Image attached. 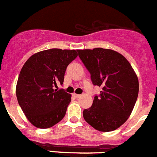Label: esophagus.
Masks as SVG:
<instances>
[{"label": "esophagus", "instance_id": "34e87169", "mask_svg": "<svg viewBox=\"0 0 157 157\" xmlns=\"http://www.w3.org/2000/svg\"><path fill=\"white\" fill-rule=\"evenodd\" d=\"M73 95H74L75 97H76V98H79V97L81 96V95H79V94H76V93L73 94Z\"/></svg>", "mask_w": 157, "mask_h": 157}]
</instances>
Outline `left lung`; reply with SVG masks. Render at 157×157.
<instances>
[{"label":"left lung","instance_id":"1","mask_svg":"<svg viewBox=\"0 0 157 157\" xmlns=\"http://www.w3.org/2000/svg\"><path fill=\"white\" fill-rule=\"evenodd\" d=\"M78 53L94 86L102 88L92 106L83 111L85 120L101 132L118 129L129 117L136 102V74L127 59L114 50L95 48L78 50Z\"/></svg>","mask_w":157,"mask_h":157}]
</instances>
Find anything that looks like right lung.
Listing matches in <instances>:
<instances>
[{"instance_id": "add662e5", "label": "right lung", "mask_w": 157, "mask_h": 157, "mask_svg": "<svg viewBox=\"0 0 157 157\" xmlns=\"http://www.w3.org/2000/svg\"><path fill=\"white\" fill-rule=\"evenodd\" d=\"M77 56L75 50L48 49L31 55L22 67L16 95L25 116L35 127L50 128L65 116L71 95L54 87L58 82L63 84L67 66Z\"/></svg>"}]
</instances>
